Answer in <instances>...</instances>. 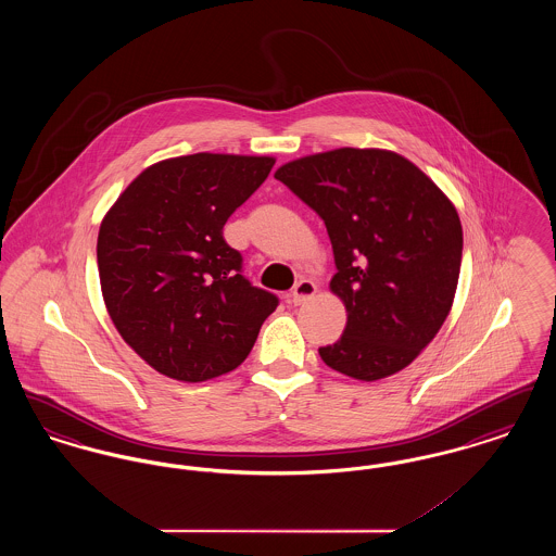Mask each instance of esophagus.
<instances>
[{
  "label": "esophagus",
  "instance_id": "esophagus-1",
  "mask_svg": "<svg viewBox=\"0 0 556 556\" xmlns=\"http://www.w3.org/2000/svg\"><path fill=\"white\" fill-rule=\"evenodd\" d=\"M315 293H317V286H315V281H311V279H302V281H298V283H295V288L291 291V302H293L295 306H300V304H304L306 300H311Z\"/></svg>",
  "mask_w": 556,
  "mask_h": 556
}]
</instances>
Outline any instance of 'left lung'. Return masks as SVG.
Segmentation results:
<instances>
[{
	"label": "left lung",
	"instance_id": "1",
	"mask_svg": "<svg viewBox=\"0 0 556 556\" xmlns=\"http://www.w3.org/2000/svg\"><path fill=\"white\" fill-rule=\"evenodd\" d=\"M275 179L323 218L348 313L323 363L361 381L408 367L444 320L460 273L456 208L424 170L388 150L340 148L283 164Z\"/></svg>",
	"mask_w": 556,
	"mask_h": 556
}]
</instances>
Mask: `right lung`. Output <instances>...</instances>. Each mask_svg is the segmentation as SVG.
<instances>
[{"instance_id":"obj_1","label":"right lung","mask_w":556,"mask_h":556,"mask_svg":"<svg viewBox=\"0 0 556 556\" xmlns=\"http://www.w3.org/2000/svg\"><path fill=\"white\" fill-rule=\"evenodd\" d=\"M275 159L191 154L146 168L108 211L98 268L108 313L154 369L206 381L238 369L279 298L252 286L223 238Z\"/></svg>"}]
</instances>
